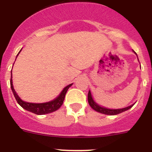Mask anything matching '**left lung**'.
<instances>
[{"label": "left lung", "mask_w": 152, "mask_h": 152, "mask_svg": "<svg viewBox=\"0 0 152 152\" xmlns=\"http://www.w3.org/2000/svg\"><path fill=\"white\" fill-rule=\"evenodd\" d=\"M88 103H89V105L91 106V108H93L94 110L95 111L99 113H101L106 114V115H116V114L121 113L124 112V111L127 110L131 108L132 107L133 105L129 106L128 107H126V108H123V109H118V110H110V109H107L104 108V107H102L100 106H99L97 103H95L93 100L92 96H91V91L88 92Z\"/></svg>", "instance_id": "8db88e82"}]
</instances>
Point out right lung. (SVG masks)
Here are the masks:
<instances>
[{"mask_svg": "<svg viewBox=\"0 0 152 152\" xmlns=\"http://www.w3.org/2000/svg\"><path fill=\"white\" fill-rule=\"evenodd\" d=\"M20 53V52H19ZM18 56V55H17ZM72 85V84H69L67 87L63 89L60 95L58 96L56 99H55L52 101L48 102V103H27V102H24L21 100L20 98L19 97L18 95L17 94V93L15 92V90L13 87V82H12V79L10 78V87H11V90L13 91V94L15 96V99L17 100V103L21 106L23 109L32 112L37 115H44V114L50 113L52 112L57 110L58 109H59L61 106L62 105L63 101L64 100V96L66 94L68 88Z\"/></svg>", "mask_w": 152, "mask_h": 152, "instance_id": "right-lung-1", "label": "right lung"}]
</instances>
